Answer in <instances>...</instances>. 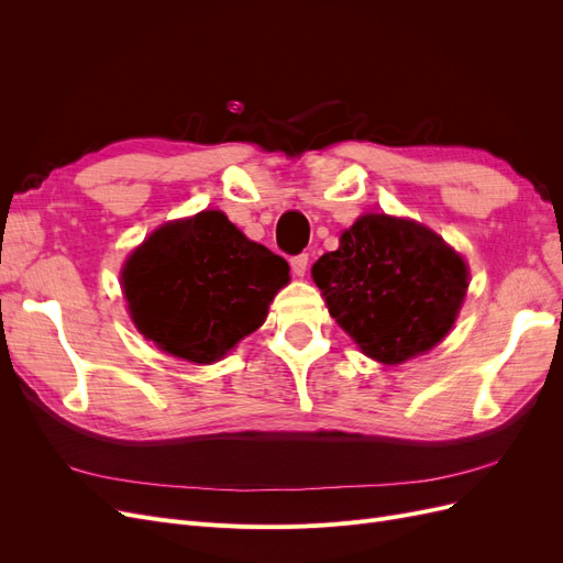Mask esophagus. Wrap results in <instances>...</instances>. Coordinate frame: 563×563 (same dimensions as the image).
<instances>
[{
    "mask_svg": "<svg viewBox=\"0 0 563 563\" xmlns=\"http://www.w3.org/2000/svg\"><path fill=\"white\" fill-rule=\"evenodd\" d=\"M308 263H310V255L308 253H298L291 258V269L296 277H302L305 272H308Z\"/></svg>",
    "mask_w": 563,
    "mask_h": 563,
    "instance_id": "34e87169",
    "label": "esophagus"
}]
</instances>
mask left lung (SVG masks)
<instances>
[{"mask_svg":"<svg viewBox=\"0 0 563 563\" xmlns=\"http://www.w3.org/2000/svg\"><path fill=\"white\" fill-rule=\"evenodd\" d=\"M312 277L331 317L383 364L432 350L467 291V265L441 236L385 213L356 220L338 251L312 265Z\"/></svg>","mask_w":563,"mask_h":563,"instance_id":"8db88e82","label":"left lung"}]
</instances>
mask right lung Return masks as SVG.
Listing matches in <instances>:
<instances>
[{
	"label": "right lung",
	"instance_id": "add662e5",
	"mask_svg": "<svg viewBox=\"0 0 563 563\" xmlns=\"http://www.w3.org/2000/svg\"><path fill=\"white\" fill-rule=\"evenodd\" d=\"M286 282L282 255L246 240L220 211L152 232L122 272L139 331L195 364L218 362L258 329Z\"/></svg>",
	"mask_w": 563,
	"mask_h": 563
}]
</instances>
